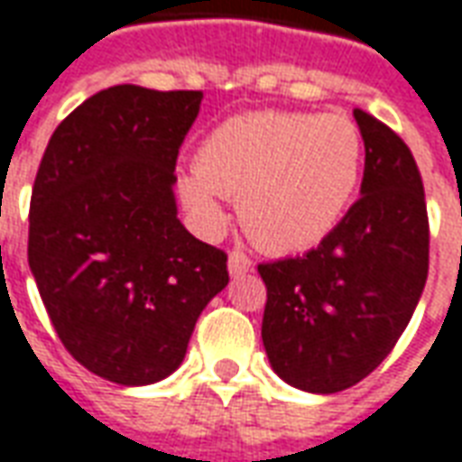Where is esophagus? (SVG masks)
<instances>
[{
  "instance_id": "34e87169",
  "label": "esophagus",
  "mask_w": 462,
  "mask_h": 462,
  "mask_svg": "<svg viewBox=\"0 0 462 462\" xmlns=\"http://www.w3.org/2000/svg\"><path fill=\"white\" fill-rule=\"evenodd\" d=\"M254 266V261L246 256V254H241V251H231L228 254V273L231 276H241V273H246Z\"/></svg>"
}]
</instances>
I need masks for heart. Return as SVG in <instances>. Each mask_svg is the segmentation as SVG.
Wrapping results in <instances>:
<instances>
[{
	"label": "heart",
	"mask_w": 462,
	"mask_h": 462,
	"mask_svg": "<svg viewBox=\"0 0 462 462\" xmlns=\"http://www.w3.org/2000/svg\"><path fill=\"white\" fill-rule=\"evenodd\" d=\"M363 136L343 114L256 111L206 134L179 194L206 226L224 221L221 196H238V218L258 246L306 251L328 236L351 204Z\"/></svg>",
	"instance_id": "b5f03b06"
}]
</instances>
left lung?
<instances>
[{
  "label": "left lung",
  "instance_id": "left-lung-1",
  "mask_svg": "<svg viewBox=\"0 0 462 462\" xmlns=\"http://www.w3.org/2000/svg\"><path fill=\"white\" fill-rule=\"evenodd\" d=\"M361 199L296 258L261 263V338L271 368L309 393H338L393 351L428 278V211L405 142L363 109Z\"/></svg>",
  "mask_w": 462,
  "mask_h": 462
}]
</instances>
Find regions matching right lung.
<instances>
[{
    "label": "right lung",
    "mask_w": 462,
    "mask_h": 462,
    "mask_svg": "<svg viewBox=\"0 0 462 462\" xmlns=\"http://www.w3.org/2000/svg\"><path fill=\"white\" fill-rule=\"evenodd\" d=\"M201 91L119 84L57 126L29 206V268L57 336L87 371L149 385L184 361L226 254L176 216V156Z\"/></svg>",
    "instance_id": "add662e5"
}]
</instances>
